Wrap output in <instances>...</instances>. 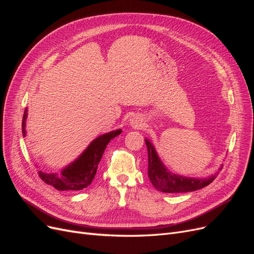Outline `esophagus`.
<instances>
[{
    "label": "esophagus",
    "instance_id": "esophagus-1",
    "mask_svg": "<svg viewBox=\"0 0 254 254\" xmlns=\"http://www.w3.org/2000/svg\"><path fill=\"white\" fill-rule=\"evenodd\" d=\"M130 124H131L135 128H140L142 126V120H140L139 118L134 117L133 115V118H130Z\"/></svg>",
    "mask_w": 254,
    "mask_h": 254
}]
</instances>
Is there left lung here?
Wrapping results in <instances>:
<instances>
[{"label":"left lung","instance_id":"obj_1","mask_svg":"<svg viewBox=\"0 0 254 254\" xmlns=\"http://www.w3.org/2000/svg\"><path fill=\"white\" fill-rule=\"evenodd\" d=\"M148 151V178L152 186L163 193H187L200 190L216 178V175L211 176L205 179L187 178L179 175H174L167 172L161 162L152 144L145 140Z\"/></svg>","mask_w":254,"mask_h":254}]
</instances>
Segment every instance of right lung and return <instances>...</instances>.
<instances>
[{
	"label": "right lung",
	"mask_w": 254,
	"mask_h": 254,
	"mask_svg": "<svg viewBox=\"0 0 254 254\" xmlns=\"http://www.w3.org/2000/svg\"><path fill=\"white\" fill-rule=\"evenodd\" d=\"M27 109L25 108L22 120V133L25 136V121ZM122 130H115L98 136L92 142L82 155L74 162L65 167L61 175L47 174L39 172L40 178L58 190H79L90 186L97 172V167L108 143L119 135Z\"/></svg>",
	"instance_id": "right-lung-1"
}]
</instances>
